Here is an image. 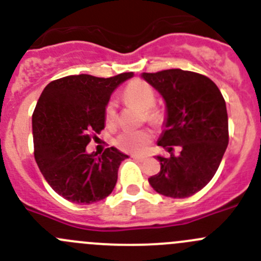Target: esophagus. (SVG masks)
<instances>
[{
  "instance_id": "obj_1",
  "label": "esophagus",
  "mask_w": 261,
  "mask_h": 261,
  "mask_svg": "<svg viewBox=\"0 0 261 261\" xmlns=\"http://www.w3.org/2000/svg\"><path fill=\"white\" fill-rule=\"evenodd\" d=\"M134 160H136V162H144V160H146V156H141V155H133Z\"/></svg>"
}]
</instances>
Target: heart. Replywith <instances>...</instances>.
<instances>
[{
	"mask_svg": "<svg viewBox=\"0 0 261 261\" xmlns=\"http://www.w3.org/2000/svg\"><path fill=\"white\" fill-rule=\"evenodd\" d=\"M123 97L126 101L135 105L139 109L145 111V117L150 122H158L160 120V114L158 110L154 109L155 92L150 84L141 80H135L126 86L123 91ZM105 120L107 125H112L116 121V105L114 101H110L105 110ZM152 139V134L150 130H139V131H123L116 138V145L118 149L126 152H138L145 151Z\"/></svg>",
	"mask_w": 261,
	"mask_h": 261,
	"instance_id": "b5f03b06",
	"label": "heart"
}]
</instances>
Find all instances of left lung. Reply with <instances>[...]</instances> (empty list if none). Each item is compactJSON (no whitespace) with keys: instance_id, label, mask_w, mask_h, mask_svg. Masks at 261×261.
<instances>
[{"instance_id":"1","label":"left lung","mask_w":261,"mask_h":261,"mask_svg":"<svg viewBox=\"0 0 261 261\" xmlns=\"http://www.w3.org/2000/svg\"><path fill=\"white\" fill-rule=\"evenodd\" d=\"M165 101L167 117L158 145L170 152L158 155L160 172L149 178L159 194L172 198L193 196L217 172L228 145V118L220 89L206 75L181 69L143 73ZM173 146L182 151L175 157Z\"/></svg>"}]
</instances>
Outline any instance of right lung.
Wrapping results in <instances>:
<instances>
[{"label": "right lung", "instance_id": "right-lung-1", "mask_svg": "<svg viewBox=\"0 0 261 261\" xmlns=\"http://www.w3.org/2000/svg\"><path fill=\"white\" fill-rule=\"evenodd\" d=\"M134 77L68 75L50 82L33 114L34 155L49 186L73 203L89 204L114 191L121 162L128 158L116 147L101 155L86 146L105 128V110L112 92Z\"/></svg>", "mask_w": 261, "mask_h": 261}]
</instances>
